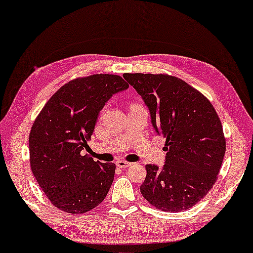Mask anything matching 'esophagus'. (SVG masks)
I'll use <instances>...</instances> for the list:
<instances>
[{
  "instance_id": "1",
  "label": "esophagus",
  "mask_w": 253,
  "mask_h": 253,
  "mask_svg": "<svg viewBox=\"0 0 253 253\" xmlns=\"http://www.w3.org/2000/svg\"><path fill=\"white\" fill-rule=\"evenodd\" d=\"M117 166L119 168H127V167H130V166L132 165L131 163H127V161H124V160H118L117 163Z\"/></svg>"
}]
</instances>
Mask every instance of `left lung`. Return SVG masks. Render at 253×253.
Here are the masks:
<instances>
[{
	"mask_svg": "<svg viewBox=\"0 0 253 253\" xmlns=\"http://www.w3.org/2000/svg\"><path fill=\"white\" fill-rule=\"evenodd\" d=\"M148 106L156 132L166 139V161L147 165L142 196L158 210L179 212L200 202L216 181L226 142L208 98L167 74H124Z\"/></svg>",
	"mask_w": 253,
	"mask_h": 253,
	"instance_id": "8db88e82",
	"label": "left lung"
}]
</instances>
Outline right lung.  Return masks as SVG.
Instances as JSON below:
<instances>
[{"label": "right lung", "instance_id": "obj_1", "mask_svg": "<svg viewBox=\"0 0 253 253\" xmlns=\"http://www.w3.org/2000/svg\"><path fill=\"white\" fill-rule=\"evenodd\" d=\"M129 87L121 76L96 74L68 82L45 103L32 124L29 152L33 176L53 206L84 214L104 201L115 164L83 155L99 111L112 95Z\"/></svg>", "mask_w": 253, "mask_h": 253}]
</instances>
